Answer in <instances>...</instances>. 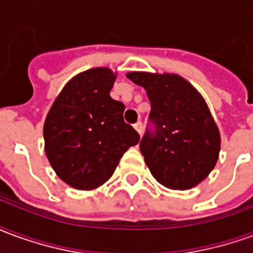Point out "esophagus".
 <instances>
[{"mask_svg":"<svg viewBox=\"0 0 253 253\" xmlns=\"http://www.w3.org/2000/svg\"><path fill=\"white\" fill-rule=\"evenodd\" d=\"M134 128L137 130L138 134H139V135L142 134V128H143V127H142V123H141V122H137V123L134 125Z\"/></svg>","mask_w":253,"mask_h":253,"instance_id":"esophagus-1","label":"esophagus"}]
</instances>
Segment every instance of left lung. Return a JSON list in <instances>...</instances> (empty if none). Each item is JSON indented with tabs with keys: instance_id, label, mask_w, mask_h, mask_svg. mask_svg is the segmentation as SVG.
<instances>
[{
	"instance_id": "8db88e82",
	"label": "left lung",
	"mask_w": 253,
	"mask_h": 253,
	"mask_svg": "<svg viewBox=\"0 0 253 253\" xmlns=\"http://www.w3.org/2000/svg\"><path fill=\"white\" fill-rule=\"evenodd\" d=\"M143 86L152 110L139 149L160 184L188 190L205 180L215 167L221 138L199 92L177 74L132 72Z\"/></svg>"
}]
</instances>
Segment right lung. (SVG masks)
<instances>
[{
    "mask_svg": "<svg viewBox=\"0 0 253 253\" xmlns=\"http://www.w3.org/2000/svg\"><path fill=\"white\" fill-rule=\"evenodd\" d=\"M115 74L94 67L65 85L44 122L52 169L69 186L93 190L110 179L139 134L123 119L125 104L110 96Z\"/></svg>",
    "mask_w": 253,
    "mask_h": 253,
    "instance_id": "right-lung-1",
    "label": "right lung"
}]
</instances>
